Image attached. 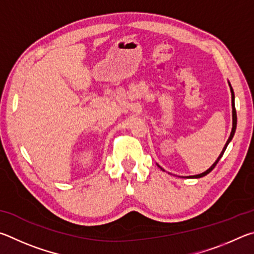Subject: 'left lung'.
I'll return each mask as SVG.
<instances>
[{"mask_svg": "<svg viewBox=\"0 0 254 254\" xmlns=\"http://www.w3.org/2000/svg\"><path fill=\"white\" fill-rule=\"evenodd\" d=\"M229 84H230V82H229ZM230 89H231V96H232V131H231V135H230V137H229V139H228V141H226V144H225V146H224V148L222 149V152H221V154H220V156L217 157V159L215 161V163L213 164V165L208 168L207 171H205L204 173H201V174H198V175H192V176H186L188 177V179H199V177H203V176H205V175H207L208 173L210 172H212L213 170H214V167L216 166V164L219 163V161L221 159V157L223 156V154H224V152H225V149H226V147H228V145H229V143L231 140H232V138H233V136H234V132H235V129H237V110H235V105H234V91H233V89H232V87H231V84H230ZM158 167L161 168L162 171H164L163 168L158 165Z\"/></svg>", "mask_w": 254, "mask_h": 254, "instance_id": "obj_1", "label": "left lung"}]
</instances>
